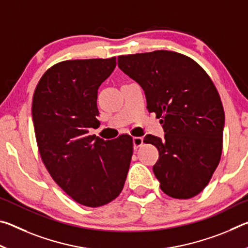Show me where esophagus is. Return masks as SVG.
Masks as SVG:
<instances>
[{
  "mask_svg": "<svg viewBox=\"0 0 248 248\" xmlns=\"http://www.w3.org/2000/svg\"><path fill=\"white\" fill-rule=\"evenodd\" d=\"M133 149L137 150L139 146L142 145V143H143V139H142L141 137H134L133 138Z\"/></svg>",
  "mask_w": 248,
  "mask_h": 248,
  "instance_id": "34e87169",
  "label": "esophagus"
}]
</instances>
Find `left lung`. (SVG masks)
<instances>
[{
	"label": "left lung",
	"mask_w": 248,
	"mask_h": 248,
	"mask_svg": "<svg viewBox=\"0 0 248 248\" xmlns=\"http://www.w3.org/2000/svg\"><path fill=\"white\" fill-rule=\"evenodd\" d=\"M118 66L143 89L164 139L148 134L158 159L153 166L170 197L188 199L207 186L222 153L224 110L205 71L192 59L167 50L118 57Z\"/></svg>",
	"instance_id": "1"
}]
</instances>
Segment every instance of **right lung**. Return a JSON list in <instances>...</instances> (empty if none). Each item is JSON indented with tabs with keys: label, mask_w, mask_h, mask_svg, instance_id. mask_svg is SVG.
Instances as JSON below:
<instances>
[{
	"label": "right lung",
	"mask_w": 248,
	"mask_h": 248,
	"mask_svg": "<svg viewBox=\"0 0 248 248\" xmlns=\"http://www.w3.org/2000/svg\"><path fill=\"white\" fill-rule=\"evenodd\" d=\"M116 58L68 60L41 77L32 97V123L46 169L74 201L100 207L119 196L131 162L128 134L111 141L89 136L99 125L97 91Z\"/></svg>",
	"instance_id": "right-lung-1"
}]
</instances>
